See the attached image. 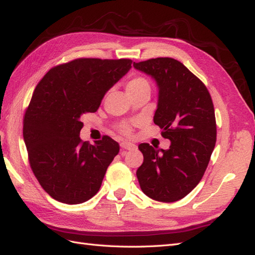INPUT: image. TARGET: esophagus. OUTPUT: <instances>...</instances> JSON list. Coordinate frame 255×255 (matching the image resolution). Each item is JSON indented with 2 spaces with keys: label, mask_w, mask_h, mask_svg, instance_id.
I'll return each instance as SVG.
<instances>
[{
  "label": "esophagus",
  "mask_w": 255,
  "mask_h": 255,
  "mask_svg": "<svg viewBox=\"0 0 255 255\" xmlns=\"http://www.w3.org/2000/svg\"><path fill=\"white\" fill-rule=\"evenodd\" d=\"M121 146L123 147L124 150H132L135 147V145L133 143H131V142H127V141H124L121 143Z\"/></svg>",
  "instance_id": "esophagus-1"
}]
</instances>
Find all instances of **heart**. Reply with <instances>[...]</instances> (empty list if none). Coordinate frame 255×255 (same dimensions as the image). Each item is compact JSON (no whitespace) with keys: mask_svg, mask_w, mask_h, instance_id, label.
<instances>
[{"mask_svg":"<svg viewBox=\"0 0 255 255\" xmlns=\"http://www.w3.org/2000/svg\"><path fill=\"white\" fill-rule=\"evenodd\" d=\"M126 89H127V92L137 91V90H141V89H150V84H149V81L144 78V77L135 76V77H132V78L127 82ZM122 131H123V133L129 134L130 133L129 126H127V125L122 126Z\"/></svg>","mask_w":255,"mask_h":255,"instance_id":"1","label":"heart"}]
</instances>
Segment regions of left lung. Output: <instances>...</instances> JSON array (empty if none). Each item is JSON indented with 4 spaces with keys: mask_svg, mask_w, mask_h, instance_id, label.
Returning a JSON list of instances; mask_svg holds the SVG:
<instances>
[{
    "mask_svg": "<svg viewBox=\"0 0 255 255\" xmlns=\"http://www.w3.org/2000/svg\"><path fill=\"white\" fill-rule=\"evenodd\" d=\"M133 67L158 88L155 125L170 140L169 149L139 144L143 163L137 170L141 190L159 202H175L197 187L216 142L215 112L208 89L182 63L151 58Z\"/></svg>",
    "mask_w": 255,
    "mask_h": 255,
    "instance_id": "1",
    "label": "left lung"
}]
</instances>
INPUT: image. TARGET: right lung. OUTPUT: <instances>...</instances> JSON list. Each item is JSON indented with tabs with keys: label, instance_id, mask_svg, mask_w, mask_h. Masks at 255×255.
Listing matches in <instances>:
<instances>
[{
	"label": "right lung",
	"instance_id": "1",
	"mask_svg": "<svg viewBox=\"0 0 255 255\" xmlns=\"http://www.w3.org/2000/svg\"><path fill=\"white\" fill-rule=\"evenodd\" d=\"M131 63L78 58L50 69L35 87L23 118V141L34 176L56 201L79 204L100 190L120 144L108 135L94 144L82 142L80 117L98 111Z\"/></svg>",
	"mask_w": 255,
	"mask_h": 255
}]
</instances>
